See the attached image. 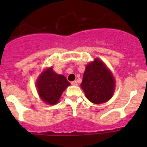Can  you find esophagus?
Listing matches in <instances>:
<instances>
[{
  "label": "esophagus",
  "instance_id": "1",
  "mask_svg": "<svg viewBox=\"0 0 147 147\" xmlns=\"http://www.w3.org/2000/svg\"><path fill=\"white\" fill-rule=\"evenodd\" d=\"M71 85H74V86H76V85H78V84H77V82H76V81L72 82H71Z\"/></svg>",
  "mask_w": 147,
  "mask_h": 147
}]
</instances>
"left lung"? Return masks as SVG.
<instances>
[{"mask_svg":"<svg viewBox=\"0 0 147 147\" xmlns=\"http://www.w3.org/2000/svg\"><path fill=\"white\" fill-rule=\"evenodd\" d=\"M115 82L112 73L98 58L85 67L81 87L87 98L94 104H102L112 98Z\"/></svg>","mask_w":147,"mask_h":147,"instance_id":"left-lung-1","label":"left lung"}]
</instances>
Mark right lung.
<instances>
[{
    "instance_id": "1",
    "label": "right lung",
    "mask_w": 147,
    "mask_h": 147,
    "mask_svg": "<svg viewBox=\"0 0 147 147\" xmlns=\"http://www.w3.org/2000/svg\"><path fill=\"white\" fill-rule=\"evenodd\" d=\"M70 83L65 76L57 74L51 67L42 71L36 82L40 98L48 105H56Z\"/></svg>"
}]
</instances>
